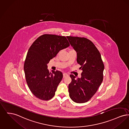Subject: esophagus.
Returning <instances> with one entry per match:
<instances>
[{"instance_id": "obj_1", "label": "esophagus", "mask_w": 129, "mask_h": 129, "mask_svg": "<svg viewBox=\"0 0 129 129\" xmlns=\"http://www.w3.org/2000/svg\"><path fill=\"white\" fill-rule=\"evenodd\" d=\"M68 75H67V74H63V78H65V77H66V76H67Z\"/></svg>"}]
</instances>
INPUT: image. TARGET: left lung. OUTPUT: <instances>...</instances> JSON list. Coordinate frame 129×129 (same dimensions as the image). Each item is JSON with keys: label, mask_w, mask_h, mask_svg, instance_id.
<instances>
[{"label": "left lung", "mask_w": 129, "mask_h": 129, "mask_svg": "<svg viewBox=\"0 0 129 129\" xmlns=\"http://www.w3.org/2000/svg\"><path fill=\"white\" fill-rule=\"evenodd\" d=\"M71 45L77 53V62L82 72L80 78L71 75L69 96L76 103L88 101L97 91L103 79L104 65L97 48L85 38L68 36Z\"/></svg>", "instance_id": "obj_1"}]
</instances>
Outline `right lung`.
Wrapping results in <instances>:
<instances>
[{
    "label": "right lung",
    "instance_id": "right-lung-1",
    "mask_svg": "<svg viewBox=\"0 0 129 129\" xmlns=\"http://www.w3.org/2000/svg\"><path fill=\"white\" fill-rule=\"evenodd\" d=\"M69 46L65 37L51 34L40 36L30 46L24 70L28 86L37 98L49 100L54 95L63 75L58 71L50 73L47 64L60 50Z\"/></svg>",
    "mask_w": 129,
    "mask_h": 129
}]
</instances>
